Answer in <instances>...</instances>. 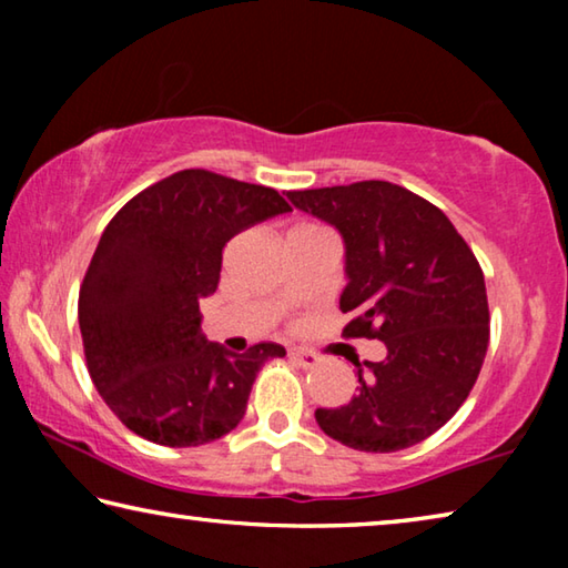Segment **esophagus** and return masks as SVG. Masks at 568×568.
Returning <instances> with one entry per match:
<instances>
[{
    "instance_id": "esophagus-1",
    "label": "esophagus",
    "mask_w": 568,
    "mask_h": 568,
    "mask_svg": "<svg viewBox=\"0 0 568 568\" xmlns=\"http://www.w3.org/2000/svg\"><path fill=\"white\" fill-rule=\"evenodd\" d=\"M287 355H291L297 365H303V368H313V365L318 363V355L307 348H291L287 351Z\"/></svg>"
}]
</instances>
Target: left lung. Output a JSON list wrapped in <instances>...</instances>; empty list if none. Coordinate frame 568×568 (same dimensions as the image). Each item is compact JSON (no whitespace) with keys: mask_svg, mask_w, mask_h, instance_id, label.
Returning <instances> with one entry per match:
<instances>
[{"mask_svg":"<svg viewBox=\"0 0 568 568\" xmlns=\"http://www.w3.org/2000/svg\"><path fill=\"white\" fill-rule=\"evenodd\" d=\"M345 243V338L386 343L381 363L355 361L358 393L318 408L323 434L365 454L416 446L464 406L488 348L484 271L454 223L386 180L287 192Z\"/></svg>","mask_w":568,"mask_h":568,"instance_id":"8db88e82","label":"left lung"}]
</instances>
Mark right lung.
Segmentation results:
<instances>
[{"instance_id": "obj_1", "label": "right lung", "mask_w": 568, "mask_h": 568, "mask_svg": "<svg viewBox=\"0 0 568 568\" xmlns=\"http://www.w3.org/2000/svg\"><path fill=\"white\" fill-rule=\"evenodd\" d=\"M281 192L210 170H180L110 220L80 285V331L102 400L132 434L170 448L230 434L277 343L230 353L200 331L223 247L240 230L291 213Z\"/></svg>"}]
</instances>
